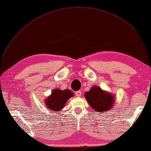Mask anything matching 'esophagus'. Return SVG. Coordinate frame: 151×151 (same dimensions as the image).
<instances>
[{"mask_svg": "<svg viewBox=\"0 0 151 151\" xmlns=\"http://www.w3.org/2000/svg\"><path fill=\"white\" fill-rule=\"evenodd\" d=\"M75 93H76V96H77V97H79V96H81V94H82L81 91H76V92Z\"/></svg>", "mask_w": 151, "mask_h": 151, "instance_id": "esophagus-1", "label": "esophagus"}]
</instances>
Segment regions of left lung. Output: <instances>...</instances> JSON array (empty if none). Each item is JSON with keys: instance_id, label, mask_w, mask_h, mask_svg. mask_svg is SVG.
<instances>
[{"instance_id": "left-lung-1", "label": "left lung", "mask_w": 151, "mask_h": 151, "mask_svg": "<svg viewBox=\"0 0 151 151\" xmlns=\"http://www.w3.org/2000/svg\"><path fill=\"white\" fill-rule=\"evenodd\" d=\"M85 98L90 106L98 112H104L110 109L114 103L111 94L105 92L97 86L93 87L89 91L86 92Z\"/></svg>"}]
</instances>
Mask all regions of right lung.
<instances>
[{"label": "right lung", "instance_id": "obj_1", "mask_svg": "<svg viewBox=\"0 0 151 151\" xmlns=\"http://www.w3.org/2000/svg\"><path fill=\"white\" fill-rule=\"evenodd\" d=\"M73 96L74 94L68 89L63 91L59 89H54L52 91V95L45 100V103L47 106L51 110L55 111H60V109L64 106L67 100Z\"/></svg>", "mask_w": 151, "mask_h": 151}]
</instances>
